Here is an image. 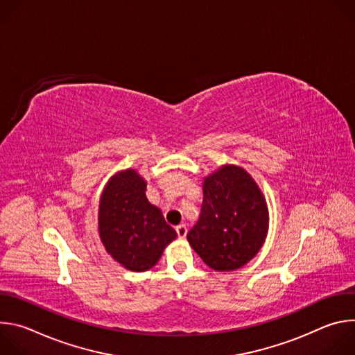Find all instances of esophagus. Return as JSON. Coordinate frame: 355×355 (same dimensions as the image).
<instances>
[{
	"mask_svg": "<svg viewBox=\"0 0 355 355\" xmlns=\"http://www.w3.org/2000/svg\"><path fill=\"white\" fill-rule=\"evenodd\" d=\"M175 230H177V234H178V237L180 239H184L185 236H187V226L182 223V225H178L177 227H175Z\"/></svg>",
	"mask_w": 355,
	"mask_h": 355,
	"instance_id": "34e87169",
	"label": "esophagus"
}]
</instances>
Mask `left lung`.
Masks as SVG:
<instances>
[{
    "mask_svg": "<svg viewBox=\"0 0 355 355\" xmlns=\"http://www.w3.org/2000/svg\"><path fill=\"white\" fill-rule=\"evenodd\" d=\"M204 200L187 240L209 268L227 272L245 266L263 247L270 225L267 200L243 167L220 166L204 178Z\"/></svg>",
    "mask_w": 355,
    "mask_h": 355,
    "instance_id": "1",
    "label": "left lung"
}]
</instances>
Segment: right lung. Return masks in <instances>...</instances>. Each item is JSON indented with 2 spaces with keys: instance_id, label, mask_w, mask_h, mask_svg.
<instances>
[{
  "instance_id": "add662e5",
  "label": "right lung",
  "mask_w": 355,
  "mask_h": 355,
  "mask_svg": "<svg viewBox=\"0 0 355 355\" xmlns=\"http://www.w3.org/2000/svg\"><path fill=\"white\" fill-rule=\"evenodd\" d=\"M146 180L133 168L114 174L98 207V233L108 254L129 271L153 268L177 232L146 196Z\"/></svg>"
}]
</instances>
